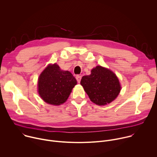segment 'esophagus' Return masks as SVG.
Instances as JSON below:
<instances>
[{"mask_svg": "<svg viewBox=\"0 0 157 157\" xmlns=\"http://www.w3.org/2000/svg\"><path fill=\"white\" fill-rule=\"evenodd\" d=\"M76 80H77L78 82V83H79V82H80V81H81V76L77 75V76H76Z\"/></svg>", "mask_w": 157, "mask_h": 157, "instance_id": "esophagus-1", "label": "esophagus"}]
</instances>
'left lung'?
Masks as SVG:
<instances>
[{
    "instance_id": "left-lung-1",
    "label": "left lung",
    "mask_w": 157,
    "mask_h": 157,
    "mask_svg": "<svg viewBox=\"0 0 157 157\" xmlns=\"http://www.w3.org/2000/svg\"><path fill=\"white\" fill-rule=\"evenodd\" d=\"M91 75L82 76L81 84L90 100L99 105L113 102L119 95L121 86L113 71L101 66H97Z\"/></svg>"
}]
</instances>
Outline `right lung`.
<instances>
[{
    "instance_id": "add662e5",
    "label": "right lung",
    "mask_w": 157,
    "mask_h": 157,
    "mask_svg": "<svg viewBox=\"0 0 157 157\" xmlns=\"http://www.w3.org/2000/svg\"><path fill=\"white\" fill-rule=\"evenodd\" d=\"M76 84V79L70 71L61 70L55 63L49 64L40 74L38 91L44 102L59 105L68 99Z\"/></svg>"
}]
</instances>
